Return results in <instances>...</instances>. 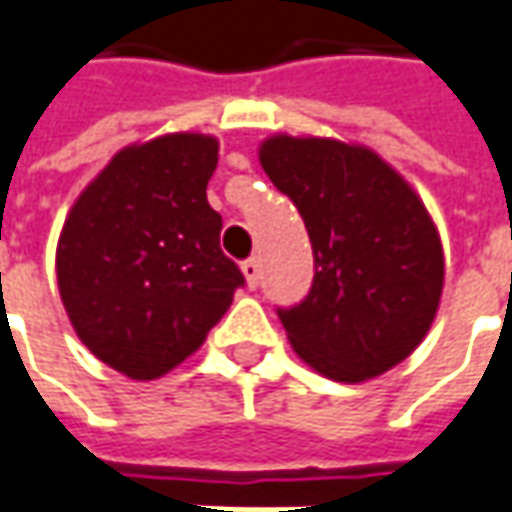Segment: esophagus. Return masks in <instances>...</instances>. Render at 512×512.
Listing matches in <instances>:
<instances>
[{"mask_svg": "<svg viewBox=\"0 0 512 512\" xmlns=\"http://www.w3.org/2000/svg\"><path fill=\"white\" fill-rule=\"evenodd\" d=\"M243 278L249 283V289H255L257 283H260V263H257L255 257H249V260H243Z\"/></svg>", "mask_w": 512, "mask_h": 512, "instance_id": "esophagus-1", "label": "esophagus"}]
</instances>
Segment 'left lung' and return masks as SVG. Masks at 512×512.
Returning a JSON list of instances; mask_svg holds the SVG:
<instances>
[{
    "instance_id": "1",
    "label": "left lung",
    "mask_w": 512,
    "mask_h": 512,
    "mask_svg": "<svg viewBox=\"0 0 512 512\" xmlns=\"http://www.w3.org/2000/svg\"><path fill=\"white\" fill-rule=\"evenodd\" d=\"M257 157L298 206L315 252L309 295L278 309L300 361L341 384L398 367L427 338L444 289L424 200L367 145L275 134Z\"/></svg>"
}]
</instances>
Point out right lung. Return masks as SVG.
Returning <instances> with one entry per match:
<instances>
[{"instance_id": "1", "label": "right lung", "mask_w": 512, "mask_h": 512, "mask_svg": "<svg viewBox=\"0 0 512 512\" xmlns=\"http://www.w3.org/2000/svg\"><path fill=\"white\" fill-rule=\"evenodd\" d=\"M217 151V137L194 131L125 145L59 232L56 283L77 338L134 381L197 352L243 286L206 200Z\"/></svg>"}]
</instances>
